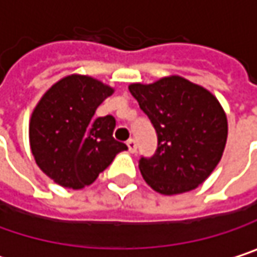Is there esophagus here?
Masks as SVG:
<instances>
[{"label": "esophagus", "instance_id": "1", "mask_svg": "<svg viewBox=\"0 0 257 257\" xmlns=\"http://www.w3.org/2000/svg\"><path fill=\"white\" fill-rule=\"evenodd\" d=\"M126 146H128L129 153H135V152H137V143H135L134 140H128Z\"/></svg>", "mask_w": 257, "mask_h": 257}]
</instances>
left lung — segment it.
Segmentation results:
<instances>
[{"label": "left lung", "instance_id": "8db88e82", "mask_svg": "<svg viewBox=\"0 0 257 257\" xmlns=\"http://www.w3.org/2000/svg\"><path fill=\"white\" fill-rule=\"evenodd\" d=\"M157 134V150L140 159L154 191L166 196L197 188L213 172L226 144L228 122L213 94L181 76L129 85Z\"/></svg>", "mask_w": 257, "mask_h": 257}]
</instances>
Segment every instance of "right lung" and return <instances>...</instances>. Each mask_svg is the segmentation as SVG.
<instances>
[{
	"label": "right lung",
	"instance_id": "right-lung-1",
	"mask_svg": "<svg viewBox=\"0 0 257 257\" xmlns=\"http://www.w3.org/2000/svg\"><path fill=\"white\" fill-rule=\"evenodd\" d=\"M113 88L91 76L70 75L39 100L29 123L31 150L39 169L61 187L91 185L128 147L113 138V116L94 117Z\"/></svg>",
	"mask_w": 257,
	"mask_h": 257
}]
</instances>
